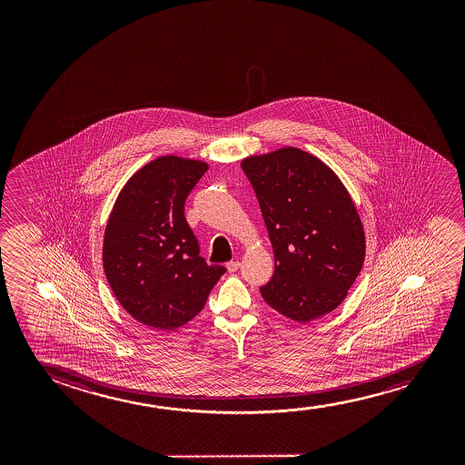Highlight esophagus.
Masks as SVG:
<instances>
[{
  "instance_id": "esophagus-1",
  "label": "esophagus",
  "mask_w": 465,
  "mask_h": 465,
  "mask_svg": "<svg viewBox=\"0 0 465 465\" xmlns=\"http://www.w3.org/2000/svg\"><path fill=\"white\" fill-rule=\"evenodd\" d=\"M238 268H240V262L232 261L227 263V270H229V273H235Z\"/></svg>"
}]
</instances>
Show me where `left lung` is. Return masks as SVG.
<instances>
[{"mask_svg":"<svg viewBox=\"0 0 465 465\" xmlns=\"http://www.w3.org/2000/svg\"><path fill=\"white\" fill-rule=\"evenodd\" d=\"M273 246L274 272L261 293L274 312L310 322L333 312L365 261V232L341 179L299 147L242 160Z\"/></svg>","mask_w":465,"mask_h":465,"instance_id":"1","label":"left lung"}]
</instances>
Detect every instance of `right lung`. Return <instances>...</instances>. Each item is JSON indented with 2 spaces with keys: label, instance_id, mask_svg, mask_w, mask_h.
I'll return each instance as SVG.
<instances>
[{
  "label": "right lung",
  "instance_id": "1",
  "mask_svg": "<svg viewBox=\"0 0 465 465\" xmlns=\"http://www.w3.org/2000/svg\"><path fill=\"white\" fill-rule=\"evenodd\" d=\"M203 160L162 155L128 178L104 229L103 268L122 308L141 324L174 331L203 310L225 273L198 255L184 202Z\"/></svg>",
  "mask_w": 465,
  "mask_h": 465
}]
</instances>
